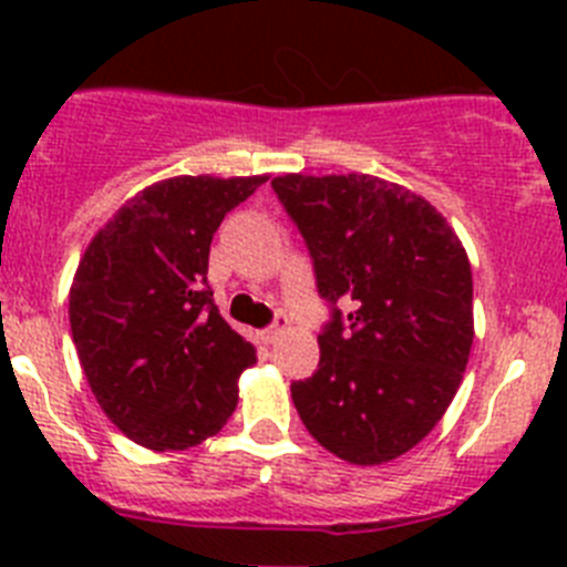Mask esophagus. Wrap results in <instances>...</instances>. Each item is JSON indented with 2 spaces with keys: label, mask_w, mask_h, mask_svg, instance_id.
<instances>
[{
  "label": "esophagus",
  "mask_w": 567,
  "mask_h": 567,
  "mask_svg": "<svg viewBox=\"0 0 567 567\" xmlns=\"http://www.w3.org/2000/svg\"><path fill=\"white\" fill-rule=\"evenodd\" d=\"M284 329H287V318H284V315H278L275 327H269L267 332H260V340H264V343H278V340L284 338Z\"/></svg>",
  "instance_id": "34e87169"
}]
</instances>
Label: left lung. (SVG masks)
Listing matches in <instances>:
<instances>
[{"mask_svg": "<svg viewBox=\"0 0 567 567\" xmlns=\"http://www.w3.org/2000/svg\"><path fill=\"white\" fill-rule=\"evenodd\" d=\"M334 309L318 372L292 383L327 452L383 465L429 437L452 405L471 343L474 284L463 240L423 195L378 175L272 178Z\"/></svg>", "mask_w": 567, "mask_h": 567, "instance_id": "obj_1", "label": "left lung"}]
</instances>
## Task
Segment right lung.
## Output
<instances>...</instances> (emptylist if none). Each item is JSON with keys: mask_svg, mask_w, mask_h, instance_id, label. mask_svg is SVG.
Masks as SVG:
<instances>
[{"mask_svg": "<svg viewBox=\"0 0 567 567\" xmlns=\"http://www.w3.org/2000/svg\"><path fill=\"white\" fill-rule=\"evenodd\" d=\"M269 175H175L115 209L70 284L79 363L124 437L184 452L221 432L255 349L213 303L209 244Z\"/></svg>", "mask_w": 567, "mask_h": 567, "instance_id": "add662e5", "label": "right lung"}]
</instances>
